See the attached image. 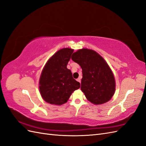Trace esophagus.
Segmentation results:
<instances>
[{"label": "esophagus", "mask_w": 146, "mask_h": 146, "mask_svg": "<svg viewBox=\"0 0 146 146\" xmlns=\"http://www.w3.org/2000/svg\"><path fill=\"white\" fill-rule=\"evenodd\" d=\"M77 82H80H80H81V80H80V78H77Z\"/></svg>", "instance_id": "esophagus-1"}]
</instances>
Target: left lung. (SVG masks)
<instances>
[{"mask_svg":"<svg viewBox=\"0 0 146 146\" xmlns=\"http://www.w3.org/2000/svg\"><path fill=\"white\" fill-rule=\"evenodd\" d=\"M71 59L82 69L81 90L86 99L95 105L111 99L115 91V79L102 57L94 50L82 48L74 52Z\"/></svg>","mask_w":146,"mask_h":146,"instance_id":"1","label":"left lung"}]
</instances>
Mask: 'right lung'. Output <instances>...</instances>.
Masks as SVG:
<instances>
[{"mask_svg": "<svg viewBox=\"0 0 146 146\" xmlns=\"http://www.w3.org/2000/svg\"><path fill=\"white\" fill-rule=\"evenodd\" d=\"M74 52L69 48L57 51L47 61L41 72L39 88L46 102L61 105L67 102L72 92L80 87V83L72 77L67 65Z\"/></svg>", "mask_w": 146, "mask_h": 146, "instance_id": "obj_1", "label": "right lung"}]
</instances>
